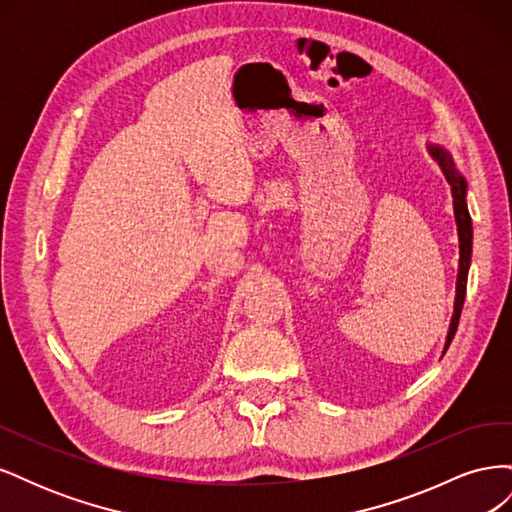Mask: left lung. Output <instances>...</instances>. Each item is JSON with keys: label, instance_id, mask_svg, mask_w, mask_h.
<instances>
[{"label": "left lung", "instance_id": "1", "mask_svg": "<svg viewBox=\"0 0 512 512\" xmlns=\"http://www.w3.org/2000/svg\"><path fill=\"white\" fill-rule=\"evenodd\" d=\"M431 158L436 160L442 168V173L446 175V181L451 183L453 190V205H455V220H457V232H459V273H457V294H455V312L451 318V327H448V335H446V346L444 352L451 346L453 337L457 333V324L461 318V307H463V299H466V286H468V271H470V258H472V220L468 213V205H466V190L468 183L463 179L457 168L453 164L451 153L444 151L438 145H429L427 147Z\"/></svg>", "mask_w": 512, "mask_h": 512}]
</instances>
